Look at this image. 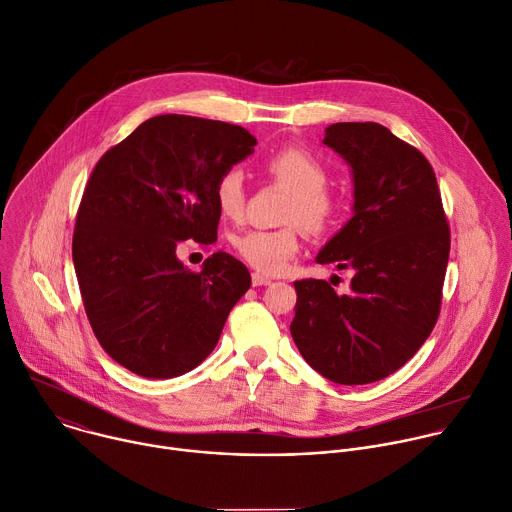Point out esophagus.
Listing matches in <instances>:
<instances>
[{"instance_id":"esophagus-1","label":"esophagus","mask_w":512,"mask_h":512,"mask_svg":"<svg viewBox=\"0 0 512 512\" xmlns=\"http://www.w3.org/2000/svg\"><path fill=\"white\" fill-rule=\"evenodd\" d=\"M272 282V278H268V276H264V274H260V272H254L252 274V286H266V284H270Z\"/></svg>"}]
</instances>
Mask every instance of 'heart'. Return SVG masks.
<instances>
[{
	"label": "heart",
	"instance_id": "1",
	"mask_svg": "<svg viewBox=\"0 0 512 512\" xmlns=\"http://www.w3.org/2000/svg\"><path fill=\"white\" fill-rule=\"evenodd\" d=\"M268 173L292 191L284 222L278 230H246L234 238L236 252L256 270L266 274L282 272L300 250V228L311 234L333 230L341 218V203L327 187L329 169L315 155L302 149H282L266 161ZM244 177L240 171H226L216 185V206L222 216L238 220L244 212Z\"/></svg>",
	"mask_w": 512,
	"mask_h": 512
}]
</instances>
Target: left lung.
Here are the masks:
<instances>
[{
  "label": "left lung",
  "mask_w": 512,
  "mask_h": 512,
  "mask_svg": "<svg viewBox=\"0 0 512 512\" xmlns=\"http://www.w3.org/2000/svg\"><path fill=\"white\" fill-rule=\"evenodd\" d=\"M323 143L351 167L353 218L317 254L353 270L351 292L298 280L290 335L333 383L395 373L430 337L450 254L438 181L428 159L377 123H335Z\"/></svg>",
  "instance_id": "1"
}]
</instances>
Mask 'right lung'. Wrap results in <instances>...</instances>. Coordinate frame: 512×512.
Instances as JSON below:
<instances>
[{
    "mask_svg": "<svg viewBox=\"0 0 512 512\" xmlns=\"http://www.w3.org/2000/svg\"><path fill=\"white\" fill-rule=\"evenodd\" d=\"M256 143L238 125L159 115L96 163L72 260L98 343L129 371L171 379L197 367L250 288V272L234 256L214 252L191 272L177 246L218 240L216 185Z\"/></svg>",
    "mask_w": 512,
    "mask_h": 512,
    "instance_id": "right-lung-1",
    "label": "right lung"
}]
</instances>
